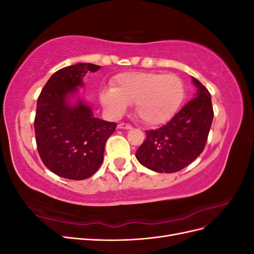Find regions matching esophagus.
I'll return each mask as SVG.
<instances>
[{"mask_svg":"<svg viewBox=\"0 0 254 254\" xmlns=\"http://www.w3.org/2000/svg\"><path fill=\"white\" fill-rule=\"evenodd\" d=\"M118 128L119 129H127V130H129V129H132V126L129 125V124H126V123H121V124L118 125Z\"/></svg>","mask_w":254,"mask_h":254,"instance_id":"1","label":"esophagus"}]
</instances>
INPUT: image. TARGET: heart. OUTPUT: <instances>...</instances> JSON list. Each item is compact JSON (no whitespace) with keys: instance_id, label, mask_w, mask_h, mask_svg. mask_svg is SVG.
<instances>
[{"instance_id":"obj_1","label":"heart","mask_w":254,"mask_h":254,"mask_svg":"<svg viewBox=\"0 0 254 254\" xmlns=\"http://www.w3.org/2000/svg\"><path fill=\"white\" fill-rule=\"evenodd\" d=\"M186 97L182 79L175 74L130 72L118 75L112 89L99 93L104 108L113 117L124 114L127 105L145 125L160 126L171 121Z\"/></svg>"}]
</instances>
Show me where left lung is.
I'll return each mask as SVG.
<instances>
[{"label":"left lung","instance_id":"obj_1","mask_svg":"<svg viewBox=\"0 0 254 254\" xmlns=\"http://www.w3.org/2000/svg\"><path fill=\"white\" fill-rule=\"evenodd\" d=\"M193 83L195 97L167 124L146 131V140L135 152L137 161L153 172H179L204 149L214 111L210 92L195 77Z\"/></svg>","mask_w":254,"mask_h":254}]
</instances>
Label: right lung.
Instances as JSON below:
<instances>
[{
  "label": "right lung",
  "mask_w": 254,
  "mask_h": 254,
  "mask_svg": "<svg viewBox=\"0 0 254 254\" xmlns=\"http://www.w3.org/2000/svg\"><path fill=\"white\" fill-rule=\"evenodd\" d=\"M101 66L77 64L60 68L45 83L37 101L35 134L39 156L50 171L63 178L83 180L97 172L103 163L106 141L117 124L94 117L90 107L78 97L70 98L82 87L89 71Z\"/></svg>",
  "instance_id": "obj_1"
}]
</instances>
